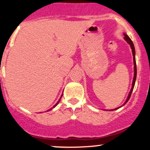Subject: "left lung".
I'll use <instances>...</instances> for the list:
<instances>
[{
  "label": "left lung",
  "instance_id": "1",
  "mask_svg": "<svg viewBox=\"0 0 150 150\" xmlns=\"http://www.w3.org/2000/svg\"><path fill=\"white\" fill-rule=\"evenodd\" d=\"M124 35V40H125V41L127 42V43H128V44L130 45V47H131V50H132V54H133V57H134V78H133V82H132V86H131V91H130L129 93H128V97H127L126 100H125V103L122 104V106H120V107H117V108L115 109H113V110H110V111L111 110H117V109L120 108V107H122L123 105H125V104L128 102V101L129 100L130 97H131V93H132L133 90H134V86H135V82H136V79H137V64H136V57H135V54H136V52H135V48H134V43H133L132 40H131V38H130L129 37H128V35H127L125 33H123Z\"/></svg>",
  "mask_w": 150,
  "mask_h": 150
}]
</instances>
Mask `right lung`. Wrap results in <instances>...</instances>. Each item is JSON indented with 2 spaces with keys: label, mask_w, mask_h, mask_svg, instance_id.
<instances>
[{
  "label": "right lung",
  "mask_w": 150,
  "mask_h": 150,
  "mask_svg": "<svg viewBox=\"0 0 150 150\" xmlns=\"http://www.w3.org/2000/svg\"><path fill=\"white\" fill-rule=\"evenodd\" d=\"M62 96H61V97H62ZM60 99H61V98H60V99H59V101H58V102H57V104H55V105H54V107H51V109H49V110H47V112H48V111H50V110H52V109H53V108H54V107H56V106H57V104H59V102H60Z\"/></svg>",
  "instance_id": "add662e5"
}]
</instances>
